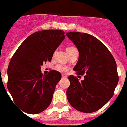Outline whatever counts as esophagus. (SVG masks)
<instances>
[{"instance_id":"1","label":"esophagus","mask_w":127,"mask_h":127,"mask_svg":"<svg viewBox=\"0 0 127 127\" xmlns=\"http://www.w3.org/2000/svg\"><path fill=\"white\" fill-rule=\"evenodd\" d=\"M67 75L62 74V78H67Z\"/></svg>"}]
</instances>
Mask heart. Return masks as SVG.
<instances>
[{"instance_id":"b5f03b06","label":"heart","mask_w":127,"mask_h":127,"mask_svg":"<svg viewBox=\"0 0 127 127\" xmlns=\"http://www.w3.org/2000/svg\"><path fill=\"white\" fill-rule=\"evenodd\" d=\"M74 48H75V47H74V46H69L66 48L67 52H69L70 50H71L74 49ZM56 69L58 71L60 72H67L68 71L69 67L67 65L64 64H58L56 66Z\"/></svg>"}]
</instances>
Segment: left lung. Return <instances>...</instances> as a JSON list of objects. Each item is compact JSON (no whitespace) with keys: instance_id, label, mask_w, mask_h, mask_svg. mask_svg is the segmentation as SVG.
<instances>
[{"instance_id":"obj_1","label":"left lung","mask_w":127,"mask_h":127,"mask_svg":"<svg viewBox=\"0 0 127 127\" xmlns=\"http://www.w3.org/2000/svg\"><path fill=\"white\" fill-rule=\"evenodd\" d=\"M66 35L79 52L73 70L85 78L79 81L77 77L69 76L70 85L66 92L68 102L81 112L98 111L112 98L118 84L116 62L107 48L95 36L79 32Z\"/></svg>"}]
</instances>
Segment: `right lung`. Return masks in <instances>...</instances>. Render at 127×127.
Segmentation results:
<instances>
[{
	"label": "right lung",
	"instance_id": "obj_1",
	"mask_svg": "<svg viewBox=\"0 0 127 127\" xmlns=\"http://www.w3.org/2000/svg\"><path fill=\"white\" fill-rule=\"evenodd\" d=\"M62 30H43L29 35L12 56L8 67L7 88L14 103L22 111L37 114L50 105L56 86L62 78L52 70L44 75L40 66L50 62L64 39Z\"/></svg>",
	"mask_w": 127,
	"mask_h": 127
}]
</instances>
